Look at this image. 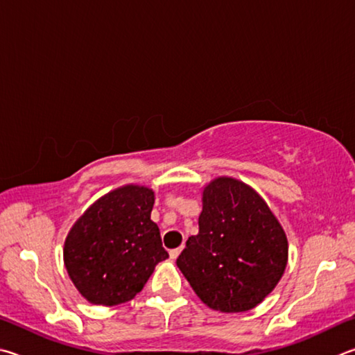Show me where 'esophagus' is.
<instances>
[{"label": "esophagus", "instance_id": "34e87169", "mask_svg": "<svg viewBox=\"0 0 355 355\" xmlns=\"http://www.w3.org/2000/svg\"><path fill=\"white\" fill-rule=\"evenodd\" d=\"M181 251H182V248H176V250H171L170 251V259L171 260H176L179 254H181Z\"/></svg>", "mask_w": 355, "mask_h": 355}]
</instances>
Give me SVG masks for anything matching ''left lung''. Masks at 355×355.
I'll return each mask as SVG.
<instances>
[{"mask_svg":"<svg viewBox=\"0 0 355 355\" xmlns=\"http://www.w3.org/2000/svg\"><path fill=\"white\" fill-rule=\"evenodd\" d=\"M200 232L176 263L200 300L223 313L246 312L268 296L285 271L288 241L256 190L216 178L202 190Z\"/></svg>","mask_w":355,"mask_h":355,"instance_id":"obj_1","label":"left lung"}]
</instances>
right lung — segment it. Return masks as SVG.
I'll list each match as a JSON object with an SVG mask.
<instances>
[{"label":"right lung","mask_w":355,"mask_h":355,"mask_svg":"<svg viewBox=\"0 0 355 355\" xmlns=\"http://www.w3.org/2000/svg\"><path fill=\"white\" fill-rule=\"evenodd\" d=\"M154 191L123 185L99 198L68 232L64 262L87 301L116 306L145 287L155 265L168 257L151 220Z\"/></svg>","instance_id":"obj_1"}]
</instances>
